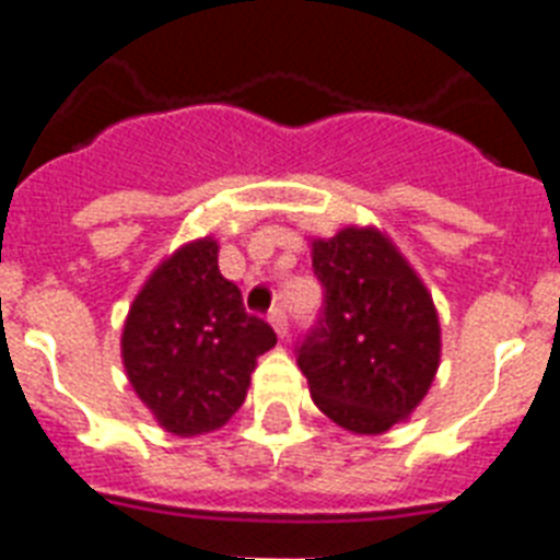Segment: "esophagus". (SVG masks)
Returning a JSON list of instances; mask_svg holds the SVG:
<instances>
[{
  "label": "esophagus",
  "mask_w": 560,
  "mask_h": 560,
  "mask_svg": "<svg viewBox=\"0 0 560 560\" xmlns=\"http://www.w3.org/2000/svg\"><path fill=\"white\" fill-rule=\"evenodd\" d=\"M270 325L276 328V334H279L281 340L288 337V314H284L281 307H272L270 311Z\"/></svg>",
  "instance_id": "34e87169"
}]
</instances>
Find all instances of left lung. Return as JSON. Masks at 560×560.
<instances>
[{"instance_id":"left-lung-1","label":"left lung","mask_w":560,"mask_h":560,"mask_svg":"<svg viewBox=\"0 0 560 560\" xmlns=\"http://www.w3.org/2000/svg\"><path fill=\"white\" fill-rule=\"evenodd\" d=\"M323 319L299 346L311 398L334 424L381 435L424 400L442 360V325L412 264L374 226L311 241Z\"/></svg>"}]
</instances>
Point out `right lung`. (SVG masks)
I'll list each match as a JSON object with an SVG mask.
<instances>
[{
  "instance_id": "obj_1",
  "label": "right lung",
  "mask_w": 560,
  "mask_h": 560,
  "mask_svg": "<svg viewBox=\"0 0 560 560\" xmlns=\"http://www.w3.org/2000/svg\"><path fill=\"white\" fill-rule=\"evenodd\" d=\"M218 241L197 237L148 276L127 311L121 360L130 386L162 430L206 435L235 416L249 374L276 331L246 314L241 290L220 276Z\"/></svg>"
}]
</instances>
